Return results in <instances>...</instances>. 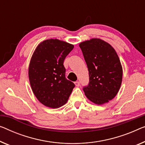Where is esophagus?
I'll use <instances>...</instances> for the list:
<instances>
[{
    "mask_svg": "<svg viewBox=\"0 0 145 145\" xmlns=\"http://www.w3.org/2000/svg\"><path fill=\"white\" fill-rule=\"evenodd\" d=\"M75 85L76 86H80V82L79 81H75Z\"/></svg>",
    "mask_w": 145,
    "mask_h": 145,
    "instance_id": "1",
    "label": "esophagus"
}]
</instances>
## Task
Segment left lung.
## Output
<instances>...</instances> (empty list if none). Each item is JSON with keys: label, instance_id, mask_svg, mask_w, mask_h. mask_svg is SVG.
I'll use <instances>...</instances> for the list:
<instances>
[{"label": "left lung", "instance_id": "8db88e82", "mask_svg": "<svg viewBox=\"0 0 145 145\" xmlns=\"http://www.w3.org/2000/svg\"><path fill=\"white\" fill-rule=\"evenodd\" d=\"M80 48L87 65L89 83L83 87L88 100L98 105L109 102L117 94L122 80V68L111 45L101 39L81 42Z\"/></svg>", "mask_w": 145, "mask_h": 145}]
</instances>
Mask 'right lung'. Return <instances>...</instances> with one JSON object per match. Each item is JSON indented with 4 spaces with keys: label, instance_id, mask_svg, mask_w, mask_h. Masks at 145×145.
<instances>
[{
    "label": "right lung",
    "instance_id": "right-lung-1",
    "mask_svg": "<svg viewBox=\"0 0 145 145\" xmlns=\"http://www.w3.org/2000/svg\"><path fill=\"white\" fill-rule=\"evenodd\" d=\"M73 45L57 39L41 42L32 56L29 77L32 92L45 106L58 108L65 104L75 85L65 77L64 60Z\"/></svg>",
    "mask_w": 145,
    "mask_h": 145
}]
</instances>
